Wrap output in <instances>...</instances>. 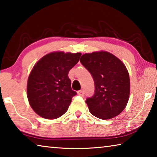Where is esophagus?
Wrapping results in <instances>:
<instances>
[{
    "instance_id": "esophagus-1",
    "label": "esophagus",
    "mask_w": 157,
    "mask_h": 157,
    "mask_svg": "<svg viewBox=\"0 0 157 157\" xmlns=\"http://www.w3.org/2000/svg\"><path fill=\"white\" fill-rule=\"evenodd\" d=\"M78 94L79 95H80V96H83V95H84L83 90H80V91H78Z\"/></svg>"
}]
</instances>
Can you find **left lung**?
<instances>
[{"mask_svg":"<svg viewBox=\"0 0 157 157\" xmlns=\"http://www.w3.org/2000/svg\"><path fill=\"white\" fill-rule=\"evenodd\" d=\"M80 62L95 83L94 95L86 100L90 113L102 120L119 115L126 107L130 92L129 76L124 63L105 51L82 55Z\"/></svg>","mask_w":157,"mask_h":157,"instance_id":"obj_1","label":"left lung"}]
</instances>
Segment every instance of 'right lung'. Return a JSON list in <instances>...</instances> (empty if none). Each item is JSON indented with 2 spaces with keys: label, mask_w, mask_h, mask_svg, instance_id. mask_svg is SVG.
I'll return each instance as SVG.
<instances>
[{
  "label": "right lung",
  "mask_w": 157,
  "mask_h": 157,
  "mask_svg": "<svg viewBox=\"0 0 157 157\" xmlns=\"http://www.w3.org/2000/svg\"><path fill=\"white\" fill-rule=\"evenodd\" d=\"M81 55L51 52L34 65L28 78L27 94L31 107L39 116L55 119L67 111L72 98L77 94L71 89L68 72Z\"/></svg>",
  "instance_id": "add662e5"
}]
</instances>
